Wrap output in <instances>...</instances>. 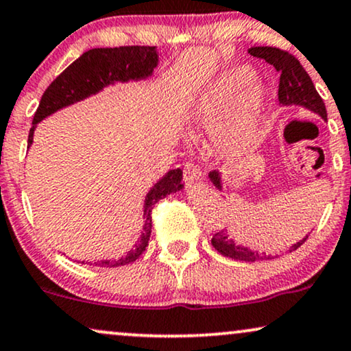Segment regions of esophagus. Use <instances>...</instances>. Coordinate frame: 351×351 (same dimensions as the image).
I'll use <instances>...</instances> for the list:
<instances>
[{
	"label": "esophagus",
	"instance_id": "34e87169",
	"mask_svg": "<svg viewBox=\"0 0 351 351\" xmlns=\"http://www.w3.org/2000/svg\"><path fill=\"white\" fill-rule=\"evenodd\" d=\"M184 180H186V183H188V186H197L202 183L204 175L197 165H194V163H186Z\"/></svg>",
	"mask_w": 351,
	"mask_h": 351
}]
</instances>
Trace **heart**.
Returning <instances> with one entry per match:
<instances>
[{
  "instance_id": "heart-1",
  "label": "heart",
  "mask_w": 351,
  "mask_h": 351,
  "mask_svg": "<svg viewBox=\"0 0 351 351\" xmlns=\"http://www.w3.org/2000/svg\"><path fill=\"white\" fill-rule=\"evenodd\" d=\"M250 65H236L210 82L194 106V120L215 136L219 156L239 162L255 146L266 91Z\"/></svg>"
}]
</instances>
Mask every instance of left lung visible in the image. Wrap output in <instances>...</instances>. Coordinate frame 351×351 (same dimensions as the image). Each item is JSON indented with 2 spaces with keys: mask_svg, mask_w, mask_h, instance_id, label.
<instances>
[{
  "mask_svg": "<svg viewBox=\"0 0 351 351\" xmlns=\"http://www.w3.org/2000/svg\"><path fill=\"white\" fill-rule=\"evenodd\" d=\"M250 56L254 58L265 59L266 62L273 65L279 73V104L282 107L289 106H298L303 109L313 112L317 117H321L322 120L328 121V112H326L324 101L321 99V96L317 95L315 85H313L310 75L306 73V70L302 67L300 62L293 58L292 54L281 51L278 48H271V46H254L249 49ZM208 178L212 181V184L218 191H223V180L221 173L213 170L208 173ZM308 239V234L303 237L302 241L295 242L289 247V252L297 250L303 242ZM212 245L217 249L223 256L228 258L239 260V261H256V260H271L276 258L279 255H271L265 254V252L252 250L250 247L236 244V241L232 239L231 234H228L226 231L217 232L212 237Z\"/></svg>",
  "mask_w": 351,
  "mask_h": 351,
  "instance_id": "left-lung-1",
  "label": "left lung"
}]
</instances>
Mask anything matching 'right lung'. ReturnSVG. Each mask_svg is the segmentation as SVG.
<instances>
[{
	"label": "right lung",
	"instance_id": "obj_1",
	"mask_svg": "<svg viewBox=\"0 0 351 351\" xmlns=\"http://www.w3.org/2000/svg\"><path fill=\"white\" fill-rule=\"evenodd\" d=\"M158 65V51L156 46H120V48H95L83 53L75 62L48 86L41 96L40 106L34 115L29 133V147L34 143L36 125L46 117L60 109L77 104L83 99L97 95L104 88L115 83L141 82L154 75ZM184 188L181 168L167 171L156 184L149 189L143 205V231L136 244L120 258L95 261V266L115 268L133 263L146 250L152 230V208L158 200Z\"/></svg>",
	"mask_w": 351,
	"mask_h": 351
}]
</instances>
